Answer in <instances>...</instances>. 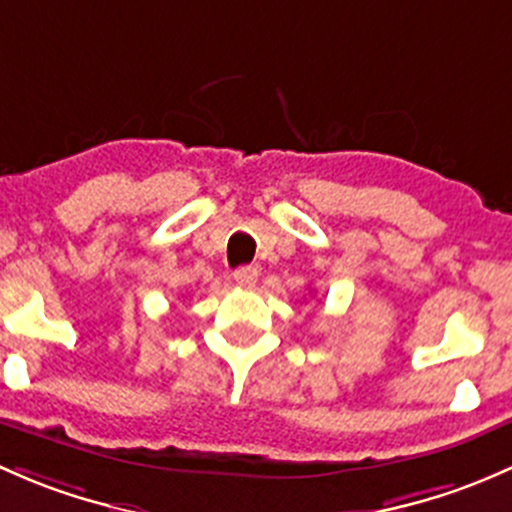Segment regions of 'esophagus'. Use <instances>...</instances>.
Wrapping results in <instances>:
<instances>
[{
    "label": "esophagus",
    "instance_id": "1",
    "mask_svg": "<svg viewBox=\"0 0 512 512\" xmlns=\"http://www.w3.org/2000/svg\"><path fill=\"white\" fill-rule=\"evenodd\" d=\"M234 281L239 283V286H246V288L256 286V281H258V268H256V266H241V268H236V271H234Z\"/></svg>",
    "mask_w": 512,
    "mask_h": 512
}]
</instances>
